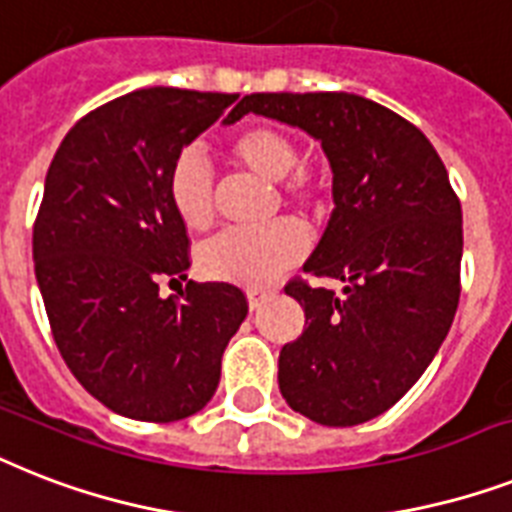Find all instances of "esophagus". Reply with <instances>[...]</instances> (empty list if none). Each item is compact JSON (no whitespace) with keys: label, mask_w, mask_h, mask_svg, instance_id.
Wrapping results in <instances>:
<instances>
[{"label":"esophagus","mask_w":512,"mask_h":512,"mask_svg":"<svg viewBox=\"0 0 512 512\" xmlns=\"http://www.w3.org/2000/svg\"><path fill=\"white\" fill-rule=\"evenodd\" d=\"M270 294H273V289H247L249 310H257V307L263 305V299H268Z\"/></svg>","instance_id":"34e87169"}]
</instances>
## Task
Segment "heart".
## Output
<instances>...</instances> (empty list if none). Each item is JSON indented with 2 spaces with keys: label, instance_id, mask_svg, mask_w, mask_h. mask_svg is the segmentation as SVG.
Returning <instances> with one entry per match:
<instances>
[{
  "label": "heart",
  "instance_id": "b5f03b06",
  "mask_svg": "<svg viewBox=\"0 0 512 512\" xmlns=\"http://www.w3.org/2000/svg\"><path fill=\"white\" fill-rule=\"evenodd\" d=\"M228 160L257 178L273 181L278 199L307 218H321L331 202L326 178L307 162H297V144L281 128L247 126L226 144ZM173 213L191 231L215 223L213 170L197 149H184L168 170ZM307 252V234L297 220L281 218L255 231H223L199 247V273L231 284H265L292 268Z\"/></svg>",
  "mask_w": 512,
  "mask_h": 512
}]
</instances>
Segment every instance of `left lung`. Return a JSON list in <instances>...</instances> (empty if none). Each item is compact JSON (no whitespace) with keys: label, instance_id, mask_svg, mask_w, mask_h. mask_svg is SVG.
<instances>
[{"label":"left lung","instance_id":"obj_1","mask_svg":"<svg viewBox=\"0 0 512 512\" xmlns=\"http://www.w3.org/2000/svg\"><path fill=\"white\" fill-rule=\"evenodd\" d=\"M244 112L299 126L334 170V213L305 273L284 292L305 331L278 355L294 413L321 426L381 415L429 368L460 299L463 210L431 141L410 120L344 91L249 94Z\"/></svg>","mask_w":512,"mask_h":512}]
</instances>
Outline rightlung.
I'll return each instance as SVG.
<instances>
[{
	"mask_svg": "<svg viewBox=\"0 0 512 512\" xmlns=\"http://www.w3.org/2000/svg\"><path fill=\"white\" fill-rule=\"evenodd\" d=\"M236 99L165 86L131 91L83 115L49 165L33 263L54 344L91 397L134 421H181L202 410L247 318V297L226 281L160 294L162 281H186L191 265L168 170ZM242 115L239 102L226 123Z\"/></svg>",
	"mask_w": 512,
	"mask_h": 512,
	"instance_id": "add662e5",
	"label": "right lung"
}]
</instances>
